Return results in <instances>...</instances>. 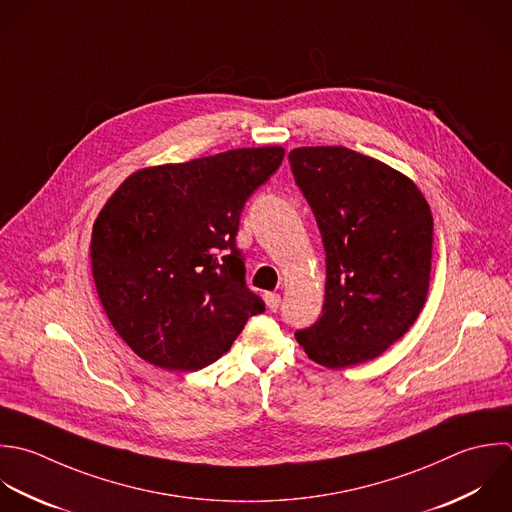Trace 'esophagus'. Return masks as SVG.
<instances>
[{
	"label": "esophagus",
	"mask_w": 512,
	"mask_h": 512,
	"mask_svg": "<svg viewBox=\"0 0 512 512\" xmlns=\"http://www.w3.org/2000/svg\"><path fill=\"white\" fill-rule=\"evenodd\" d=\"M265 303L271 311H275L281 305V295L279 293H265Z\"/></svg>",
	"instance_id": "34e87169"
}]
</instances>
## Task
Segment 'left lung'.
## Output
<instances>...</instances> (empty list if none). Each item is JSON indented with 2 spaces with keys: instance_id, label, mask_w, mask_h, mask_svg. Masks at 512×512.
<instances>
[{
  "instance_id": "obj_1",
  "label": "left lung",
  "mask_w": 512,
  "mask_h": 512,
  "mask_svg": "<svg viewBox=\"0 0 512 512\" xmlns=\"http://www.w3.org/2000/svg\"><path fill=\"white\" fill-rule=\"evenodd\" d=\"M289 161L327 255L323 313L295 339L311 361L329 369L371 361L425 307L431 207L407 175L347 147H297Z\"/></svg>"
}]
</instances>
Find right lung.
Here are the masks:
<instances>
[{
  "label": "right lung",
  "mask_w": 512,
  "mask_h": 512,
  "mask_svg": "<svg viewBox=\"0 0 512 512\" xmlns=\"http://www.w3.org/2000/svg\"><path fill=\"white\" fill-rule=\"evenodd\" d=\"M283 147H243L131 173L91 231V273L117 335L143 361L197 371L227 353L265 303L235 247L251 193Z\"/></svg>",
  "instance_id": "obj_1"
}]
</instances>
